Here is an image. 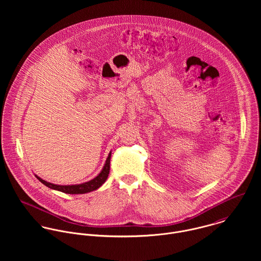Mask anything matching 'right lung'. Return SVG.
I'll return each instance as SVG.
<instances>
[{
  "instance_id": "1",
  "label": "right lung",
  "mask_w": 261,
  "mask_h": 261,
  "mask_svg": "<svg viewBox=\"0 0 261 261\" xmlns=\"http://www.w3.org/2000/svg\"><path fill=\"white\" fill-rule=\"evenodd\" d=\"M111 156H112V150L110 151L108 159L106 161V164L102 168V170L100 171V173L94 177L93 179H91L90 181L81 183V184H76V185H56V184H52L49 183L43 179H41L40 177H38L37 175H35V177L38 180L44 184L45 186L52 189V190H56V191H60L62 193H66V194H85V193H89L92 192L96 189H98L99 187L102 186L110 174V168H111Z\"/></svg>"
}]
</instances>
